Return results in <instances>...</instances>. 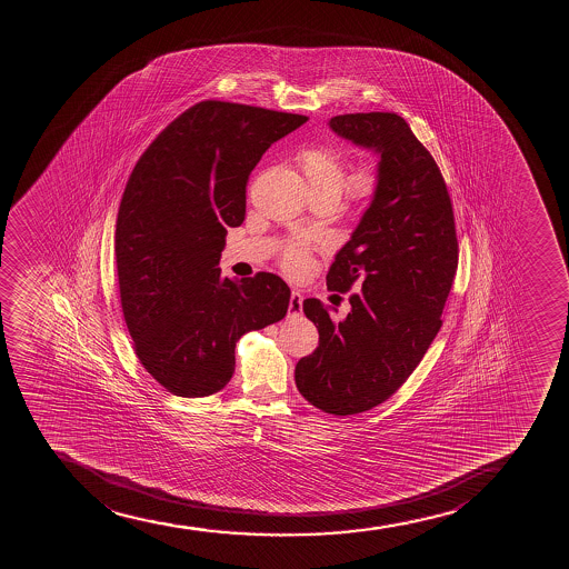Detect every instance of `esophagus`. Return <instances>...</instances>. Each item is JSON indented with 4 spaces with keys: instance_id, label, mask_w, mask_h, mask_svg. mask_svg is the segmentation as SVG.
Listing matches in <instances>:
<instances>
[{
    "instance_id": "34e87169",
    "label": "esophagus",
    "mask_w": 569,
    "mask_h": 569,
    "mask_svg": "<svg viewBox=\"0 0 569 569\" xmlns=\"http://www.w3.org/2000/svg\"><path fill=\"white\" fill-rule=\"evenodd\" d=\"M301 306H303V296L298 290H292L290 303H288V315H300Z\"/></svg>"
}]
</instances>
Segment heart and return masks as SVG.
I'll use <instances>...</instances> for the list:
<instances>
[{
  "label": "heart",
  "instance_id": "1",
  "mask_svg": "<svg viewBox=\"0 0 569 569\" xmlns=\"http://www.w3.org/2000/svg\"><path fill=\"white\" fill-rule=\"evenodd\" d=\"M298 167L308 182L311 196L330 197L338 201L346 191L351 203L362 207L378 191V172L373 167L365 164L347 178L346 159L340 151L328 146H313L301 151ZM282 263L288 271H300L306 266V254L301 249H290L282 258Z\"/></svg>",
  "mask_w": 569,
  "mask_h": 569
}]
</instances>
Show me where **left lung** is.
<instances>
[{
  "mask_svg": "<svg viewBox=\"0 0 569 569\" xmlns=\"http://www.w3.org/2000/svg\"><path fill=\"white\" fill-rule=\"evenodd\" d=\"M328 124L378 153L379 183L327 274L330 290L353 288L351 311L336 322L320 300L303 301L319 347L295 378L319 410L351 416L386 402L427 353L458 269V237L445 178L405 119L370 111Z\"/></svg>",
  "mask_w": 569,
  "mask_h": 569,
  "instance_id": "1",
  "label": "left lung"
}]
</instances>
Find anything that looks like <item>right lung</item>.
<instances>
[{
	"label": "right lung",
	"instance_id": "obj_1",
	"mask_svg": "<svg viewBox=\"0 0 569 569\" xmlns=\"http://www.w3.org/2000/svg\"><path fill=\"white\" fill-rule=\"evenodd\" d=\"M306 121L204 100L178 116L132 169L116 223L121 308L138 359L177 397L223 389L242 333L287 315L290 288L281 277L223 279L218 263L228 228L244 220L250 172Z\"/></svg>",
	"mask_w": 569,
	"mask_h": 569
}]
</instances>
